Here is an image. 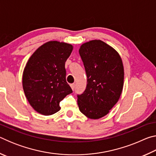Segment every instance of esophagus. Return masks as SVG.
<instances>
[{
    "label": "esophagus",
    "mask_w": 156,
    "mask_h": 156,
    "mask_svg": "<svg viewBox=\"0 0 156 156\" xmlns=\"http://www.w3.org/2000/svg\"><path fill=\"white\" fill-rule=\"evenodd\" d=\"M75 87H76V84H75L74 83H73V84H71V87H72V89H73V90H74Z\"/></svg>",
    "instance_id": "34e87169"
}]
</instances>
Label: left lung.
Here are the masks:
<instances>
[{"label": "left lung", "mask_w": 156, "mask_h": 156, "mask_svg": "<svg viewBox=\"0 0 156 156\" xmlns=\"http://www.w3.org/2000/svg\"><path fill=\"white\" fill-rule=\"evenodd\" d=\"M79 54L87 77L86 89L77 96L79 109L90 119H99L109 112L122 94V59L113 47L100 40L83 44Z\"/></svg>", "instance_id": "obj_1"}]
</instances>
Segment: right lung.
<instances>
[{
  "label": "right lung",
  "mask_w": 156,
  "mask_h": 156,
  "mask_svg": "<svg viewBox=\"0 0 156 156\" xmlns=\"http://www.w3.org/2000/svg\"><path fill=\"white\" fill-rule=\"evenodd\" d=\"M73 50L72 44L49 41L31 55L23 75V87L31 106L49 115L60 109V102L73 91L66 81L65 62Z\"/></svg>",
  "instance_id": "right-lung-1"
}]
</instances>
